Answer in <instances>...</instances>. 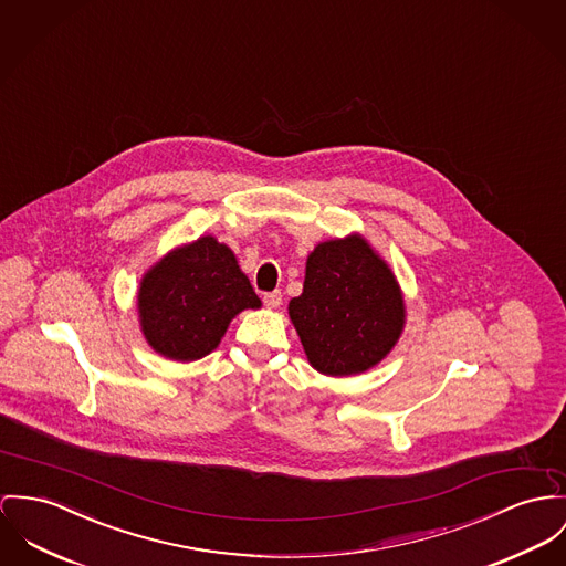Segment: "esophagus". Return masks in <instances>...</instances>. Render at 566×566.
Segmentation results:
<instances>
[{
	"label": "esophagus",
	"instance_id": "obj_1",
	"mask_svg": "<svg viewBox=\"0 0 566 566\" xmlns=\"http://www.w3.org/2000/svg\"><path fill=\"white\" fill-rule=\"evenodd\" d=\"M262 302H264V305H266L269 310H277L280 304H282V293H280V291H273V293H264Z\"/></svg>",
	"mask_w": 566,
	"mask_h": 566
}]
</instances>
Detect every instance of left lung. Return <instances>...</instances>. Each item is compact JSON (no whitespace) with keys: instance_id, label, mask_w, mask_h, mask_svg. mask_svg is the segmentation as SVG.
<instances>
[{"instance_id":"1","label":"left lung","mask_w":566,"mask_h":566,"mask_svg":"<svg viewBox=\"0 0 566 566\" xmlns=\"http://www.w3.org/2000/svg\"><path fill=\"white\" fill-rule=\"evenodd\" d=\"M289 316L314 370L350 377L388 357L407 310L390 264L353 232L310 252L304 293L291 300Z\"/></svg>"}]
</instances>
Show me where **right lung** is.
Here are the masks:
<instances>
[{"instance_id": "add662e5", "label": "right lung", "mask_w": 566, "mask_h": 566, "mask_svg": "<svg viewBox=\"0 0 566 566\" xmlns=\"http://www.w3.org/2000/svg\"><path fill=\"white\" fill-rule=\"evenodd\" d=\"M261 305L234 252L211 234L170 250L137 289L146 343L175 361L209 355L239 312Z\"/></svg>"}]
</instances>
